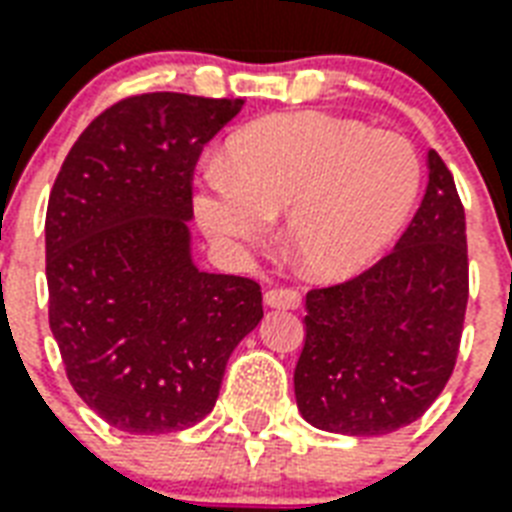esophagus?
Returning <instances> with one entry per match:
<instances>
[{
  "label": "esophagus",
  "mask_w": 512,
  "mask_h": 512,
  "mask_svg": "<svg viewBox=\"0 0 512 512\" xmlns=\"http://www.w3.org/2000/svg\"><path fill=\"white\" fill-rule=\"evenodd\" d=\"M265 306L268 308H298L300 306V292L295 290H279V287H273L263 295Z\"/></svg>",
  "instance_id": "34e87169"
}]
</instances>
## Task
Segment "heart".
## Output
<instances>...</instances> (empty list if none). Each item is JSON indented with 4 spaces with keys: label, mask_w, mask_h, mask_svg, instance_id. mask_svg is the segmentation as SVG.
I'll return each mask as SVG.
<instances>
[{
    "label": "heart",
    "mask_w": 512,
    "mask_h": 512,
    "mask_svg": "<svg viewBox=\"0 0 512 512\" xmlns=\"http://www.w3.org/2000/svg\"><path fill=\"white\" fill-rule=\"evenodd\" d=\"M421 185L413 144L325 112H290L230 136L209 163L195 217L217 244L265 239L284 212V244L300 271L341 282L376 263L408 220Z\"/></svg>",
    "instance_id": "1"
}]
</instances>
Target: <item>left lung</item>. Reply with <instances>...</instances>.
I'll use <instances>...</instances> for the list:
<instances>
[{
    "mask_svg": "<svg viewBox=\"0 0 512 512\" xmlns=\"http://www.w3.org/2000/svg\"><path fill=\"white\" fill-rule=\"evenodd\" d=\"M427 169L419 212L395 249L357 279L306 295L295 400L317 429L395 432L451 378L467 308V233L454 177L435 150Z\"/></svg>",
    "mask_w": 512,
    "mask_h": 512,
    "instance_id": "1",
    "label": "left lung"
}]
</instances>
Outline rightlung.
Returning a JSON list of instances; mask_svg holds the SVG:
<instances>
[{"label":"right lung","instance_id":"add662e5","mask_svg":"<svg viewBox=\"0 0 512 512\" xmlns=\"http://www.w3.org/2000/svg\"><path fill=\"white\" fill-rule=\"evenodd\" d=\"M241 99L142 93L66 155L45 217L50 330L83 403L131 435L212 413L230 354L263 319L260 284L193 260V171Z\"/></svg>","mask_w":512,"mask_h":512}]
</instances>
